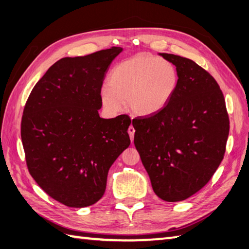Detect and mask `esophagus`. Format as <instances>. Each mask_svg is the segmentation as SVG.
I'll use <instances>...</instances> for the list:
<instances>
[{"label": "esophagus", "mask_w": 249, "mask_h": 249, "mask_svg": "<svg viewBox=\"0 0 249 249\" xmlns=\"http://www.w3.org/2000/svg\"><path fill=\"white\" fill-rule=\"evenodd\" d=\"M128 134H129V137H130V140H131V142H133V140H134V136H135V128H134V126H133V125H130L129 127H128Z\"/></svg>", "instance_id": "1"}]
</instances>
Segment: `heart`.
<instances>
[{
    "label": "heart",
    "mask_w": 249,
    "mask_h": 249,
    "mask_svg": "<svg viewBox=\"0 0 249 249\" xmlns=\"http://www.w3.org/2000/svg\"><path fill=\"white\" fill-rule=\"evenodd\" d=\"M178 73L171 62L149 53L128 57L113 67L100 102L110 114L121 112L123 103L134 115L149 116L166 107L176 93Z\"/></svg>",
    "instance_id": "obj_1"
}]
</instances>
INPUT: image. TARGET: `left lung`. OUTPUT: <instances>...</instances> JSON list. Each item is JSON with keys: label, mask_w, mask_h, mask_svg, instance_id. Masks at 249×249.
I'll list each match as a JSON object with an SVG mask.
<instances>
[{"label": "left lung", "mask_w": 249, "mask_h": 249, "mask_svg": "<svg viewBox=\"0 0 249 249\" xmlns=\"http://www.w3.org/2000/svg\"><path fill=\"white\" fill-rule=\"evenodd\" d=\"M160 55L176 65L178 88L160 112L133 120L134 142L154 193L178 202L199 192L217 170L229 116L224 94L208 71L186 57Z\"/></svg>", "instance_id": "8db88e82"}]
</instances>
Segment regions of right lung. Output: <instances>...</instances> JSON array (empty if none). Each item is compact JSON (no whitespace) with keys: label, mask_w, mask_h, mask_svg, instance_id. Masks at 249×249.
<instances>
[{"label":"right lung","mask_w":249,"mask_h":249,"mask_svg":"<svg viewBox=\"0 0 249 249\" xmlns=\"http://www.w3.org/2000/svg\"><path fill=\"white\" fill-rule=\"evenodd\" d=\"M120 47L63 57L35 84L24 106L21 139L29 172L44 192L70 208L103 197L108 171L130 139L131 120L103 119L100 89Z\"/></svg>","instance_id":"add662e5"}]
</instances>
